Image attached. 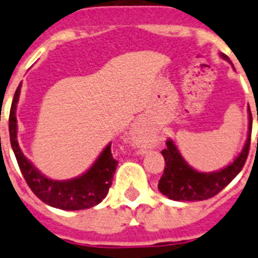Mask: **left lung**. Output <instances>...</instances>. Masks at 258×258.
<instances>
[{"label":"left lung","instance_id":"8db88e82","mask_svg":"<svg viewBox=\"0 0 258 258\" xmlns=\"http://www.w3.org/2000/svg\"><path fill=\"white\" fill-rule=\"evenodd\" d=\"M228 59L227 55L221 54ZM249 134H248L245 147L231 165H228L221 171L199 172L188 166L183 157L176 149L171 140L166 142V148L162 153L165 158V170L158 182V189L162 195L175 201H201L208 200L222 191L232 179L241 171L247 161L250 147V134H252V114L249 110ZM258 140V139H257Z\"/></svg>","mask_w":258,"mask_h":258}]
</instances>
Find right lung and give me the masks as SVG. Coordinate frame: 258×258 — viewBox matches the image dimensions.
<instances>
[{"instance_id": "add662e5", "label": "right lung", "mask_w": 258, "mask_h": 258, "mask_svg": "<svg viewBox=\"0 0 258 258\" xmlns=\"http://www.w3.org/2000/svg\"><path fill=\"white\" fill-rule=\"evenodd\" d=\"M21 93V84L17 88L9 116L11 148L14 151L19 169L28 187L42 203L62 210L88 209L101 203L109 192L118 161L111 154V144L105 148L93 166L82 176L71 180L57 182L40 174L22 153L17 140V104Z\"/></svg>"}]
</instances>
